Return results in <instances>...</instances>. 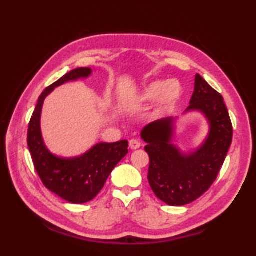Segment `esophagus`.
<instances>
[{"instance_id":"obj_1","label":"esophagus","mask_w":256,"mask_h":256,"mask_svg":"<svg viewBox=\"0 0 256 256\" xmlns=\"http://www.w3.org/2000/svg\"><path fill=\"white\" fill-rule=\"evenodd\" d=\"M130 148H131V150H138L140 148V142L138 140H130Z\"/></svg>"}]
</instances>
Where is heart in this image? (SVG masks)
Wrapping results in <instances>:
<instances>
[{"instance_id":"b5f03b06","label":"heart","mask_w":256,"mask_h":256,"mask_svg":"<svg viewBox=\"0 0 256 256\" xmlns=\"http://www.w3.org/2000/svg\"><path fill=\"white\" fill-rule=\"evenodd\" d=\"M182 96V86L176 80H157L143 89L140 98L143 101H156L155 113L162 114L176 104Z\"/></svg>"}]
</instances>
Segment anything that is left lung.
I'll return each mask as SVG.
<instances>
[{
  "instance_id": "left-lung-1",
  "label": "left lung",
  "mask_w": 256,
  "mask_h": 256,
  "mask_svg": "<svg viewBox=\"0 0 256 256\" xmlns=\"http://www.w3.org/2000/svg\"><path fill=\"white\" fill-rule=\"evenodd\" d=\"M204 114L210 125L204 143L194 153L184 154L172 144L174 118L150 123L140 136L150 156L148 182L156 197L170 206H184L198 199L218 177L230 148L233 128L224 98L196 74L194 91L186 111Z\"/></svg>"
}]
</instances>
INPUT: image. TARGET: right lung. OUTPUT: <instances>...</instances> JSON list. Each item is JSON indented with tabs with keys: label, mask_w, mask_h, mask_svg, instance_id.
I'll return each mask as SVG.
<instances>
[{
	"label": "right lung",
	"mask_w": 256,
	"mask_h": 256,
	"mask_svg": "<svg viewBox=\"0 0 256 256\" xmlns=\"http://www.w3.org/2000/svg\"><path fill=\"white\" fill-rule=\"evenodd\" d=\"M90 68H77L66 74L42 91L30 118L27 144L35 170L44 186L72 204H84L101 192L118 162L128 154L126 140L99 143L86 154L74 158H62L46 148L40 132V114L45 98L67 81L89 77Z\"/></svg>",
	"instance_id": "right-lung-1"
}]
</instances>
